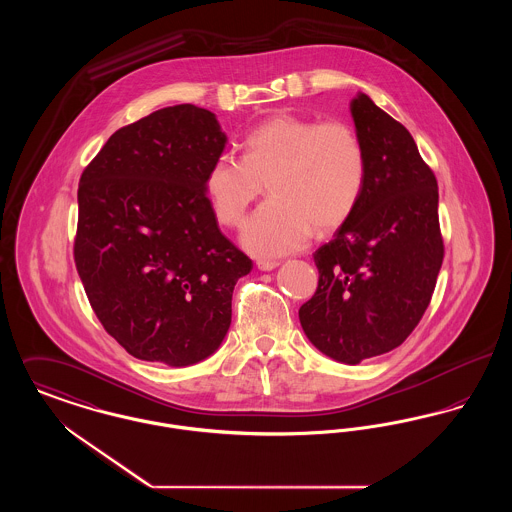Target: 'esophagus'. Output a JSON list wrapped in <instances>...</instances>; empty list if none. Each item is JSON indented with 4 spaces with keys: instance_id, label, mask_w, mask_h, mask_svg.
Wrapping results in <instances>:
<instances>
[{
    "instance_id": "34e87169",
    "label": "esophagus",
    "mask_w": 512,
    "mask_h": 512,
    "mask_svg": "<svg viewBox=\"0 0 512 512\" xmlns=\"http://www.w3.org/2000/svg\"><path fill=\"white\" fill-rule=\"evenodd\" d=\"M278 267V261H257V268L259 270H265V272H268V270H274V268Z\"/></svg>"
}]
</instances>
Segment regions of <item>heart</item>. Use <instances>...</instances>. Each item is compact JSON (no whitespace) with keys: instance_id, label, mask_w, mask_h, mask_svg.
Masks as SVG:
<instances>
[{"instance_id":"1","label":"heart","mask_w":512,"mask_h":512,"mask_svg":"<svg viewBox=\"0 0 512 512\" xmlns=\"http://www.w3.org/2000/svg\"><path fill=\"white\" fill-rule=\"evenodd\" d=\"M242 157L220 153L205 174V192L220 224H242L267 184L268 199L245 222L242 245L257 257H282L330 232L357 207L366 157L355 130L292 113L274 115L245 134Z\"/></svg>"}]
</instances>
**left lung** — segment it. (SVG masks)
<instances>
[{
	"mask_svg": "<svg viewBox=\"0 0 512 512\" xmlns=\"http://www.w3.org/2000/svg\"><path fill=\"white\" fill-rule=\"evenodd\" d=\"M351 117L366 157L365 188L332 242L315 251L318 288L301 305L309 341L359 365L399 347L430 305L443 263L438 182L411 132L359 92Z\"/></svg>",
	"mask_w": 512,
	"mask_h": 512,
	"instance_id": "1",
	"label": "left lung"
}]
</instances>
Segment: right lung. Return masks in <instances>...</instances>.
Segmentation results:
<instances>
[{
    "label": "right lung",
    "instance_id": "obj_1",
    "mask_svg": "<svg viewBox=\"0 0 512 512\" xmlns=\"http://www.w3.org/2000/svg\"><path fill=\"white\" fill-rule=\"evenodd\" d=\"M224 146L215 113L182 103L117 130L80 176L76 270L136 359L195 365L230 328L234 286L253 263L222 236L205 192Z\"/></svg>",
    "mask_w": 512,
    "mask_h": 512
}]
</instances>
